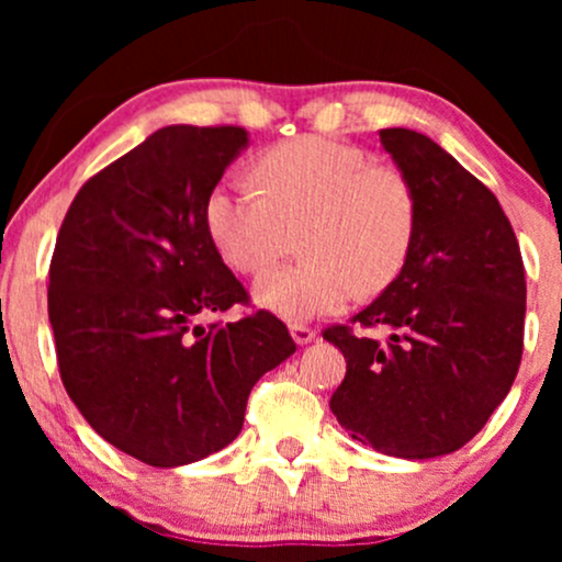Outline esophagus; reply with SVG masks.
Masks as SVG:
<instances>
[{
	"label": "esophagus",
	"mask_w": 562,
	"mask_h": 562,
	"mask_svg": "<svg viewBox=\"0 0 562 562\" xmlns=\"http://www.w3.org/2000/svg\"><path fill=\"white\" fill-rule=\"evenodd\" d=\"M290 335H293V340L299 346L312 344V340L317 338V333H314L308 325H303V322H293V325H290Z\"/></svg>",
	"instance_id": "1"
}]
</instances>
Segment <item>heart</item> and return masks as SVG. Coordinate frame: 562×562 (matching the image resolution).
<instances>
[{
    "instance_id": "heart-1",
    "label": "heart",
    "mask_w": 562,
    "mask_h": 562,
    "mask_svg": "<svg viewBox=\"0 0 562 562\" xmlns=\"http://www.w3.org/2000/svg\"><path fill=\"white\" fill-rule=\"evenodd\" d=\"M259 186L227 179L205 198V227L240 274H263L301 248L306 259L256 285L261 306L288 319L335 312L353 293L375 295L402 274L417 232V195L393 166L359 147L299 137L256 160Z\"/></svg>"
}]
</instances>
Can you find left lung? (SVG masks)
Wrapping results in <instances>:
<instances>
[{
	"label": "left lung",
	"mask_w": 562,
	"mask_h": 562,
	"mask_svg": "<svg viewBox=\"0 0 562 562\" xmlns=\"http://www.w3.org/2000/svg\"><path fill=\"white\" fill-rule=\"evenodd\" d=\"M380 142L417 195L402 274L350 325L322 333L346 357L330 409L351 438L404 460L473 438L518 375L526 272L518 237L486 184L412 128ZM385 329V341L364 329Z\"/></svg>",
	"instance_id": "left-lung-1"
}]
</instances>
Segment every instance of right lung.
<instances>
[{
	"mask_svg": "<svg viewBox=\"0 0 562 562\" xmlns=\"http://www.w3.org/2000/svg\"><path fill=\"white\" fill-rule=\"evenodd\" d=\"M248 145L243 126H166L87 179L57 232L47 306L57 367L92 428L153 468L214 454L250 389L295 351L205 227V198Z\"/></svg>",
	"mask_w": 562,
	"mask_h": 562,
	"instance_id": "1",
	"label": "right lung"
}]
</instances>
